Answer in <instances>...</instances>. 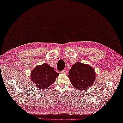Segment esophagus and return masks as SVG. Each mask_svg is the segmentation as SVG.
Returning <instances> with one entry per match:
<instances>
[{
	"label": "esophagus",
	"mask_w": 123,
	"mask_h": 123,
	"mask_svg": "<svg viewBox=\"0 0 123 123\" xmlns=\"http://www.w3.org/2000/svg\"><path fill=\"white\" fill-rule=\"evenodd\" d=\"M61 74H66L67 73V71L65 70H63L61 71Z\"/></svg>",
	"instance_id": "34e87169"
}]
</instances>
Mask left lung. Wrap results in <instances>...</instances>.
Wrapping results in <instances>:
<instances>
[{
    "mask_svg": "<svg viewBox=\"0 0 123 123\" xmlns=\"http://www.w3.org/2000/svg\"><path fill=\"white\" fill-rule=\"evenodd\" d=\"M68 77L72 86L80 91L90 87L96 79L95 71L93 68L80 62H76L71 66Z\"/></svg>",
    "mask_w": 123,
    "mask_h": 123,
    "instance_id": "left-lung-1",
    "label": "left lung"
}]
</instances>
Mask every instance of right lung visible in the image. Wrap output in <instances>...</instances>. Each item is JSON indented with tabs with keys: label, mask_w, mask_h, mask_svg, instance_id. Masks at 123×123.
Segmentation results:
<instances>
[{
	"label": "right lung",
	"mask_w": 123,
	"mask_h": 123,
	"mask_svg": "<svg viewBox=\"0 0 123 123\" xmlns=\"http://www.w3.org/2000/svg\"><path fill=\"white\" fill-rule=\"evenodd\" d=\"M59 73L47 63L36 66L31 72L30 78L35 86L40 89H46L55 82Z\"/></svg>",
	"instance_id": "obj_1"
}]
</instances>
